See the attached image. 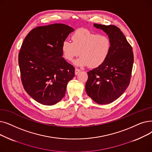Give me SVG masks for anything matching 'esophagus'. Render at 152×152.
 <instances>
[{
    "label": "esophagus",
    "instance_id": "34e87169",
    "mask_svg": "<svg viewBox=\"0 0 152 152\" xmlns=\"http://www.w3.org/2000/svg\"><path fill=\"white\" fill-rule=\"evenodd\" d=\"M80 71H81V69H77V68H76V69H75V75H77L79 73V72H80Z\"/></svg>",
    "mask_w": 152,
    "mask_h": 152
}]
</instances>
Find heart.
<instances>
[{
	"label": "heart",
	"instance_id": "obj_1",
	"mask_svg": "<svg viewBox=\"0 0 152 152\" xmlns=\"http://www.w3.org/2000/svg\"><path fill=\"white\" fill-rule=\"evenodd\" d=\"M72 41L65 40L61 45L63 57L72 61L80 55L75 61L78 66H90L97 68L108 58L111 50L110 39L86 29H78L72 35Z\"/></svg>",
	"mask_w": 152,
	"mask_h": 152
}]
</instances>
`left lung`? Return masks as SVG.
I'll return each mask as SVG.
<instances>
[{"label": "left lung", "mask_w": 152, "mask_h": 152, "mask_svg": "<svg viewBox=\"0 0 152 152\" xmlns=\"http://www.w3.org/2000/svg\"><path fill=\"white\" fill-rule=\"evenodd\" d=\"M103 30L111 41L110 55L100 66L88 72L86 91L99 104H107L119 97L129 86L134 63L132 48L115 25L94 23Z\"/></svg>", "instance_id": "8db88e82"}]
</instances>
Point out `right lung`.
Wrapping results in <instances>:
<instances>
[{
  "mask_svg": "<svg viewBox=\"0 0 152 152\" xmlns=\"http://www.w3.org/2000/svg\"><path fill=\"white\" fill-rule=\"evenodd\" d=\"M74 29L62 23L38 27L26 36L18 54L24 89L35 101L51 105L64 97L75 68L63 58L61 45Z\"/></svg>",
  "mask_w": 152,
  "mask_h": 152,
  "instance_id": "1",
  "label": "right lung"
}]
</instances>
